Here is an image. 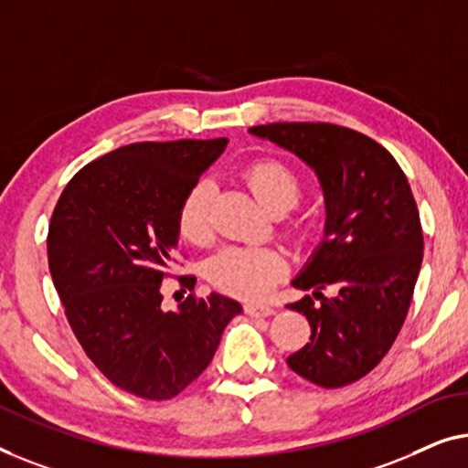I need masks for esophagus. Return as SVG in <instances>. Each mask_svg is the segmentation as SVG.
I'll use <instances>...</instances> for the list:
<instances>
[{"label":"esophagus","instance_id":"esophagus-1","mask_svg":"<svg viewBox=\"0 0 468 468\" xmlns=\"http://www.w3.org/2000/svg\"><path fill=\"white\" fill-rule=\"evenodd\" d=\"M243 312H246L248 315H252V318H269V315L275 314V309L269 307V305H256V303H246V305H243Z\"/></svg>","mask_w":468,"mask_h":468}]
</instances>
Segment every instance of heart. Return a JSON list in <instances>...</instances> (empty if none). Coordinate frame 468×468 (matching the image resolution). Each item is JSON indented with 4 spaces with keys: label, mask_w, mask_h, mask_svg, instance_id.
I'll list each match as a JSON object with an SVG mask.
<instances>
[{
    "label": "heart",
    "mask_w": 468,
    "mask_h": 468,
    "mask_svg": "<svg viewBox=\"0 0 468 468\" xmlns=\"http://www.w3.org/2000/svg\"><path fill=\"white\" fill-rule=\"evenodd\" d=\"M250 190L265 209L284 214L303 197V180L297 171L280 159H259L246 169ZM214 184L199 180L184 197L177 212V231L190 243H206L212 237ZM286 233L292 241L305 243L314 235V222L299 216L291 220ZM206 275L209 284L237 299L259 301L286 275V261L278 250L265 246H229L212 256Z\"/></svg>",
    "instance_id": "1"
}]
</instances>
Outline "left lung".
Returning <instances> with one entry per match:
<instances>
[{"instance_id": "1", "label": "left lung", "mask_w": 468, "mask_h": 468, "mask_svg": "<svg viewBox=\"0 0 468 468\" xmlns=\"http://www.w3.org/2000/svg\"><path fill=\"white\" fill-rule=\"evenodd\" d=\"M250 133L301 156L326 197V237L292 282L320 303L307 294L286 305L305 315L312 337L286 363L315 386L354 384L386 356L411 305L424 237L410 182L381 144L339 124L271 122Z\"/></svg>"}]
</instances>
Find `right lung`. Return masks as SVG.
I'll return each mask as SVG.
<instances>
[{
    "label": "right lung",
    "mask_w": 468,
    "mask_h": 468,
    "mask_svg": "<svg viewBox=\"0 0 468 468\" xmlns=\"http://www.w3.org/2000/svg\"><path fill=\"white\" fill-rule=\"evenodd\" d=\"M216 140L137 142L90 161L68 182L48 227V267L78 344L112 384L167 400L212 363L241 305L188 294L163 312L177 212L222 154ZM193 291L195 275H180Z\"/></svg>",
    "instance_id": "right-lung-1"
}]
</instances>
